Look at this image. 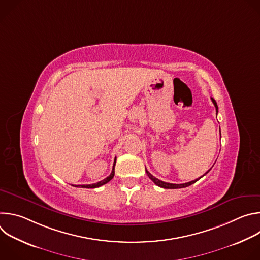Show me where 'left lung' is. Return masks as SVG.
Returning a JSON list of instances; mask_svg holds the SVG:
<instances>
[{
    "label": "left lung",
    "instance_id": "1",
    "mask_svg": "<svg viewBox=\"0 0 260 260\" xmlns=\"http://www.w3.org/2000/svg\"><path fill=\"white\" fill-rule=\"evenodd\" d=\"M211 100H212V102H213V104H214V106H215V108H216V112L218 113V106H217V103H216V101L213 99V98H211ZM221 135V134H220ZM211 170V169H210ZM209 170V171H210ZM209 171L206 173V174H208L209 173ZM146 173H147V175H148V177H149L156 185L157 186H159V187H162V188H166V189H176V188H184V187H187V186H189V185H191V184H193V183H196L198 180H200L202 177H204L205 175H203L202 177H200L199 179H196V180H193V181H190V182H187V183H183V184H173V183H167V182H164V181H160V180H158L157 178H155L154 176H152L149 172H148L147 170H146Z\"/></svg>",
    "mask_w": 260,
    "mask_h": 260
}]
</instances>
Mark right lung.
Returning <instances> with one entry per match:
<instances>
[{
	"mask_svg": "<svg viewBox=\"0 0 260 260\" xmlns=\"http://www.w3.org/2000/svg\"><path fill=\"white\" fill-rule=\"evenodd\" d=\"M115 164H116V157L114 159V164H113V169H112V172H111L110 176H108L107 178H105L104 180L100 181V182H96V183H93V184H88V185H73V186L75 187H82V188H96V187H100L102 186V185L108 183L111 179H112L114 177V168H115Z\"/></svg>",
	"mask_w": 260,
	"mask_h": 260,
	"instance_id": "right-lung-1",
	"label": "right lung"
}]
</instances>
